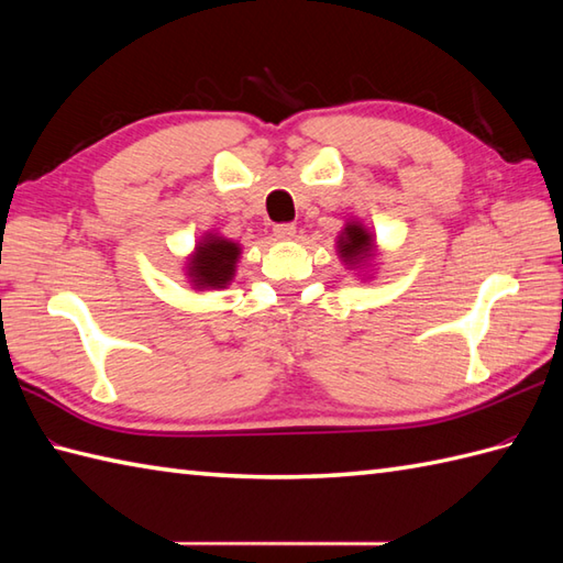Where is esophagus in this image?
<instances>
[{"mask_svg":"<svg viewBox=\"0 0 563 563\" xmlns=\"http://www.w3.org/2000/svg\"><path fill=\"white\" fill-rule=\"evenodd\" d=\"M295 232H297V227L292 222H280V224L273 227V236L283 239V242H285V239H292Z\"/></svg>","mask_w":563,"mask_h":563,"instance_id":"34e87169","label":"esophagus"}]
</instances>
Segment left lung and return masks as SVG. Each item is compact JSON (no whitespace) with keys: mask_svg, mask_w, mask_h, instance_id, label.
<instances>
[{"mask_svg":"<svg viewBox=\"0 0 563 563\" xmlns=\"http://www.w3.org/2000/svg\"><path fill=\"white\" fill-rule=\"evenodd\" d=\"M369 249H373V239L363 230L361 224H345V230L339 239V254L343 261L355 263L365 256H369Z\"/></svg>","mask_w":563,"mask_h":563,"instance_id":"left-lung-1","label":"left lung"}]
</instances>
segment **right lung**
Wrapping results in <instances>:
<instances>
[{
    "label": "right lung",
    "mask_w": 563,
    "mask_h": 563,
    "mask_svg": "<svg viewBox=\"0 0 563 563\" xmlns=\"http://www.w3.org/2000/svg\"><path fill=\"white\" fill-rule=\"evenodd\" d=\"M239 246L222 236L208 234L196 246V254L188 263V275L198 288H224L234 278Z\"/></svg>",
    "instance_id": "add662e5"
}]
</instances>
